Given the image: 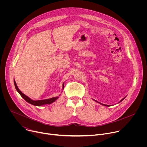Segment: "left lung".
I'll return each instance as SVG.
<instances>
[{"instance_id": "left-lung-1", "label": "left lung", "mask_w": 147, "mask_h": 147, "mask_svg": "<svg viewBox=\"0 0 147 147\" xmlns=\"http://www.w3.org/2000/svg\"><path fill=\"white\" fill-rule=\"evenodd\" d=\"M124 99V98L123 99H122L120 100V102H121V100H123ZM95 101H96V100H95ZM96 102H97V101H96ZM98 103H99V102H98ZM100 104H102V103H100ZM102 105H104V106H107V107H110L109 105H104V104H102Z\"/></svg>"}]
</instances>
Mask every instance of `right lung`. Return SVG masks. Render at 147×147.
<instances>
[{
  "instance_id": "right-lung-1",
  "label": "right lung",
  "mask_w": 147,
  "mask_h": 147,
  "mask_svg": "<svg viewBox=\"0 0 147 147\" xmlns=\"http://www.w3.org/2000/svg\"><path fill=\"white\" fill-rule=\"evenodd\" d=\"M14 86H15L16 90L20 94V95L23 97V98L24 99H25L29 103L32 104V105H35V106L39 107V106H41V105H45V104H51V103L54 102L59 98L58 96H56V97H53V98H50V99H44V100H33L31 99L29 97L26 96L25 94L22 93V92L18 89V87L17 86V84H16L15 80H14ZM63 88H64V84H63Z\"/></svg>"
}]
</instances>
